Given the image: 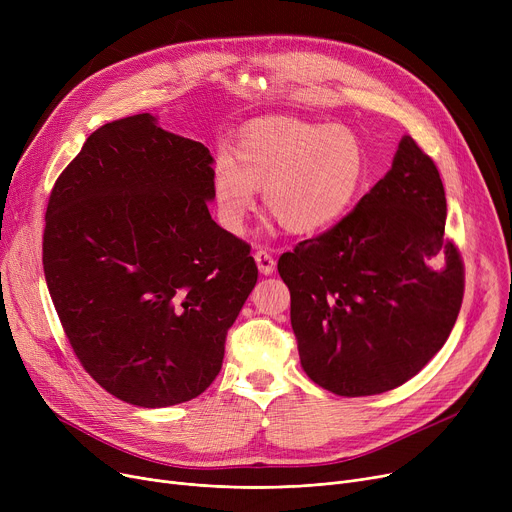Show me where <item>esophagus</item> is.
Segmentation results:
<instances>
[{"mask_svg": "<svg viewBox=\"0 0 512 512\" xmlns=\"http://www.w3.org/2000/svg\"><path fill=\"white\" fill-rule=\"evenodd\" d=\"M255 261H257V267L263 276H272L276 272V259L267 251H263V249L255 251Z\"/></svg>", "mask_w": 512, "mask_h": 512, "instance_id": "esophagus-1", "label": "esophagus"}]
</instances>
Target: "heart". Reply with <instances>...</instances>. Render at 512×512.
I'll list each match as a JSON object with an SVG mask.
<instances>
[{"label":"heart","mask_w":512,"mask_h":512,"mask_svg":"<svg viewBox=\"0 0 512 512\" xmlns=\"http://www.w3.org/2000/svg\"><path fill=\"white\" fill-rule=\"evenodd\" d=\"M367 178V153L346 126L267 120L240 134L236 159L222 151L211 172L218 220L240 232L255 207L257 186L280 226L294 234L334 224Z\"/></svg>","instance_id":"1"}]
</instances>
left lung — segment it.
Listing matches in <instances>:
<instances>
[{
    "label": "left lung",
    "mask_w": 512,
    "mask_h": 512,
    "mask_svg": "<svg viewBox=\"0 0 512 512\" xmlns=\"http://www.w3.org/2000/svg\"><path fill=\"white\" fill-rule=\"evenodd\" d=\"M444 224L440 172L405 137L351 213L280 257L301 365L317 386L382 394L444 346L465 292L463 259Z\"/></svg>",
    "instance_id": "left-lung-1"
}]
</instances>
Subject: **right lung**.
I'll return each instance as SVG.
<instances>
[{"mask_svg": "<svg viewBox=\"0 0 512 512\" xmlns=\"http://www.w3.org/2000/svg\"><path fill=\"white\" fill-rule=\"evenodd\" d=\"M213 157L137 114L97 128L51 188L43 272L74 355L130 405L197 398L257 282L211 220Z\"/></svg>", "mask_w": 512, "mask_h": 512, "instance_id": "right-lung-1", "label": "right lung"}]
</instances>
